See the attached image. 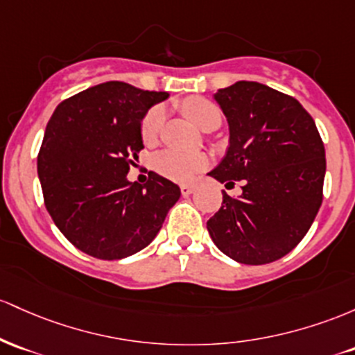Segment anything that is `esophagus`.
<instances>
[{"mask_svg": "<svg viewBox=\"0 0 355 355\" xmlns=\"http://www.w3.org/2000/svg\"><path fill=\"white\" fill-rule=\"evenodd\" d=\"M194 191V186L193 184H181V193L182 196H188V194H191Z\"/></svg>", "mask_w": 355, "mask_h": 355, "instance_id": "34e87169", "label": "esophagus"}]
</instances>
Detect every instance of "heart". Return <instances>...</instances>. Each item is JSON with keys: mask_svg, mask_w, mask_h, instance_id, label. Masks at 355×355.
<instances>
[{"mask_svg": "<svg viewBox=\"0 0 355 355\" xmlns=\"http://www.w3.org/2000/svg\"><path fill=\"white\" fill-rule=\"evenodd\" d=\"M181 109L186 114V117L202 130L211 122H221V110L218 109L216 103L205 97H198V95L196 97H188L181 103ZM162 124H164V109L161 105L150 107L141 122V135L144 142L156 141ZM153 166L157 174L171 179V181L188 182L208 166V157L205 154H186L167 149L154 156Z\"/></svg>", "mask_w": 355, "mask_h": 355, "instance_id": "obj_1", "label": "heart"}]
</instances>
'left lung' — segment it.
<instances>
[{"label": "left lung", "instance_id": "left-lung-1", "mask_svg": "<svg viewBox=\"0 0 355 355\" xmlns=\"http://www.w3.org/2000/svg\"><path fill=\"white\" fill-rule=\"evenodd\" d=\"M230 124V147L216 181L223 193L208 220L214 245L245 265L280 260L302 241L324 199L325 149L315 122L297 98L258 82H236L214 94Z\"/></svg>", "mask_w": 355, "mask_h": 355}]
</instances>
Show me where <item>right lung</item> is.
Returning <instances> with one entry per match:
<instances>
[{"label": "right lung", "mask_w": 355, "mask_h": 355, "mask_svg": "<svg viewBox=\"0 0 355 355\" xmlns=\"http://www.w3.org/2000/svg\"><path fill=\"white\" fill-rule=\"evenodd\" d=\"M167 92L105 82L78 92L55 109L38 153L43 201L75 248L121 260L156 238L181 191L149 173L146 184L127 181L144 149L141 121Z\"/></svg>", "instance_id": "add662e5"}]
</instances>
